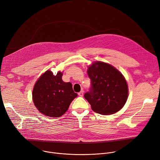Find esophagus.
<instances>
[{
  "instance_id": "34e87169",
  "label": "esophagus",
  "mask_w": 160,
  "mask_h": 160,
  "mask_svg": "<svg viewBox=\"0 0 160 160\" xmlns=\"http://www.w3.org/2000/svg\"><path fill=\"white\" fill-rule=\"evenodd\" d=\"M78 96H81V97H82V96H83V90L80 91V92H78Z\"/></svg>"
}]
</instances>
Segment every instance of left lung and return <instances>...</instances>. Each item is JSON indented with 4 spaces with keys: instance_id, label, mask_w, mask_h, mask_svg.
<instances>
[{
    "instance_id": "obj_1",
    "label": "left lung",
    "mask_w": 160,
    "mask_h": 160,
    "mask_svg": "<svg viewBox=\"0 0 160 160\" xmlns=\"http://www.w3.org/2000/svg\"><path fill=\"white\" fill-rule=\"evenodd\" d=\"M91 87L84 98L92 109L103 115L120 111L128 98V85L123 75L115 67L101 61L88 68Z\"/></svg>"
}]
</instances>
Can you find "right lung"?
I'll return each instance as SVG.
<instances>
[{
  "label": "right lung",
  "instance_id": "1",
  "mask_svg": "<svg viewBox=\"0 0 160 160\" xmlns=\"http://www.w3.org/2000/svg\"><path fill=\"white\" fill-rule=\"evenodd\" d=\"M62 76L60 72L54 75L51 71L48 70L34 85L32 92L34 104L45 116L61 117L78 96L73 90L72 84L64 82Z\"/></svg>",
  "mask_w": 160,
  "mask_h": 160
}]
</instances>
